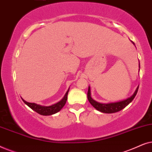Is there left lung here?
Returning a JSON list of instances; mask_svg holds the SVG:
<instances>
[{"label":"left lung","mask_w":152,"mask_h":152,"mask_svg":"<svg viewBox=\"0 0 152 152\" xmlns=\"http://www.w3.org/2000/svg\"><path fill=\"white\" fill-rule=\"evenodd\" d=\"M132 42L133 44L135 45V43L133 42V41H132ZM139 68H140V64H139ZM138 87L139 86L137 87L136 90L135 91L134 93L132 95V96L128 97L127 99H124V100L116 102H111V103H107V104L97 102L94 100V99H93L91 96L90 86H88L87 97H88V99L89 102L91 103V104L92 105L95 109H96L97 111L102 112V113H116V112L121 111L122 109H123L124 108H125L129 104L132 102L133 99H134L135 96H136L137 94V92H138Z\"/></svg>","instance_id":"obj_1"}]
</instances>
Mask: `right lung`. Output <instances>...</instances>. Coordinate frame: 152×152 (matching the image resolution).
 I'll list each match as a JSON object with an SVG mask.
<instances>
[{
	"label": "right lung",
	"mask_w": 152,
	"mask_h": 152,
	"mask_svg": "<svg viewBox=\"0 0 152 152\" xmlns=\"http://www.w3.org/2000/svg\"><path fill=\"white\" fill-rule=\"evenodd\" d=\"M69 91V89L67 91V92L66 93L64 97L62 98L59 102H58L57 103L54 104L53 105L48 106V107H45V106H41L35 103H30L28 102L26 100H24L23 99V101L24 102V103L28 106L29 107L31 108L33 111H36L37 113L42 115H53L57 112H59L62 108L64 107V106L65 105L67 101V97H68V93Z\"/></svg>",
	"instance_id": "obj_1"
}]
</instances>
